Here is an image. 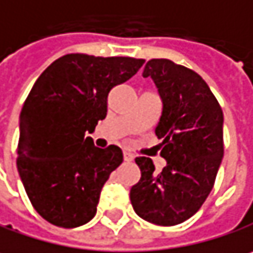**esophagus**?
Instances as JSON below:
<instances>
[{
  "label": "esophagus",
  "mask_w": 253,
  "mask_h": 253,
  "mask_svg": "<svg viewBox=\"0 0 253 253\" xmlns=\"http://www.w3.org/2000/svg\"><path fill=\"white\" fill-rule=\"evenodd\" d=\"M123 159H125V162H131L134 157H133V155H130V153L125 152V153H123Z\"/></svg>",
  "instance_id": "esophagus-1"
}]
</instances>
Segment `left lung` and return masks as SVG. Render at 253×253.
Here are the masks:
<instances>
[{
	"mask_svg": "<svg viewBox=\"0 0 253 253\" xmlns=\"http://www.w3.org/2000/svg\"><path fill=\"white\" fill-rule=\"evenodd\" d=\"M143 77H152L163 101L155 128L166 166L157 173L150 157H136L140 180L130 189L141 219L173 226L195 215L215 185L223 157V113L209 85L193 70L153 58Z\"/></svg>",
	"mask_w": 253,
	"mask_h": 253,
	"instance_id": "obj_1",
	"label": "left lung"
}]
</instances>
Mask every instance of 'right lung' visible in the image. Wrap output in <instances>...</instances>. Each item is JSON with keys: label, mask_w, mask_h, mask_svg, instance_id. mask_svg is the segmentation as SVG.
Instances as JSON below:
<instances>
[{"label": "right lung", "mask_w": 253, "mask_h": 253, "mask_svg": "<svg viewBox=\"0 0 253 253\" xmlns=\"http://www.w3.org/2000/svg\"><path fill=\"white\" fill-rule=\"evenodd\" d=\"M143 58L67 54L42 71L20 114L17 169L38 212L77 228L97 212L100 192L123 162L122 149H98L85 133L107 114L113 87L131 79Z\"/></svg>", "instance_id": "add662e5"}]
</instances>
